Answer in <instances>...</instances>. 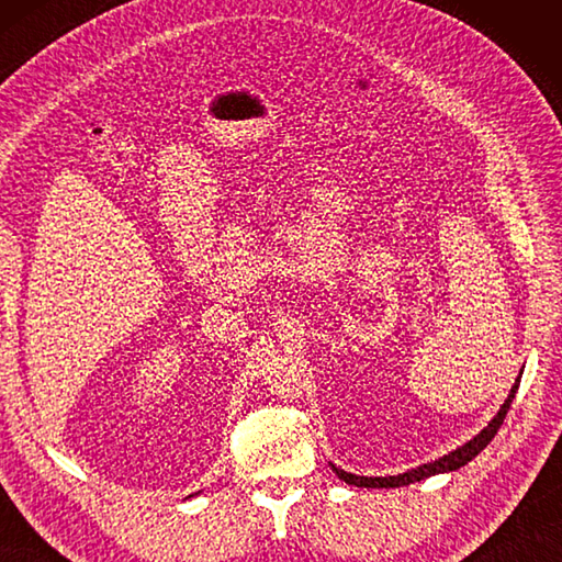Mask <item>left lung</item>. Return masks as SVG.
I'll use <instances>...</instances> for the list:
<instances>
[{
    "mask_svg": "<svg viewBox=\"0 0 562 562\" xmlns=\"http://www.w3.org/2000/svg\"><path fill=\"white\" fill-rule=\"evenodd\" d=\"M519 381H521V372L515 379V386L509 389V396L505 398L503 405H499V411H497V415L493 417V420L487 423L473 439H469V441H465V445H461V447H457L453 451L445 453V457H439V459L429 461V463H423V465H415V469L405 471V473H398V475H384V479H381V475H355V473H348V471L338 469L336 463H330V469L336 471V475H338L340 481H345L348 485H357V487H403V485H411V483H420V481L429 479V475L459 471L461 465L473 461L487 445H491L493 437L497 435L499 425H503V420H505V415L509 411L512 401H515V396H517Z\"/></svg>",
    "mask_w": 562,
    "mask_h": 562,
    "instance_id": "1",
    "label": "left lung"
}]
</instances>
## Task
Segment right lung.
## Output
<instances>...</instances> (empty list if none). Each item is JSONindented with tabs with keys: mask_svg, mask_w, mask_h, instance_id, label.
I'll list each match as a JSON object with an SVG mask.
<instances>
[{
	"mask_svg": "<svg viewBox=\"0 0 562 562\" xmlns=\"http://www.w3.org/2000/svg\"><path fill=\"white\" fill-rule=\"evenodd\" d=\"M195 495H198V493H195ZM188 497H193V495H188Z\"/></svg>",
	"mask_w": 562,
	"mask_h": 562,
	"instance_id": "obj_1",
	"label": "right lung"
}]
</instances>
